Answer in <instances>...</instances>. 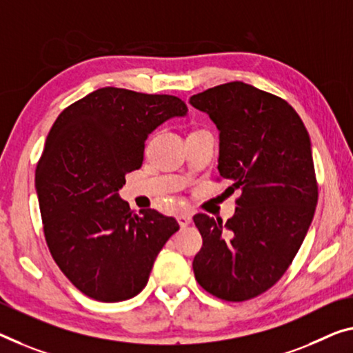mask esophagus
<instances>
[{
    "instance_id": "34e87169",
    "label": "esophagus",
    "mask_w": 353,
    "mask_h": 353,
    "mask_svg": "<svg viewBox=\"0 0 353 353\" xmlns=\"http://www.w3.org/2000/svg\"><path fill=\"white\" fill-rule=\"evenodd\" d=\"M178 224H180L183 229L184 227H188L189 224H191L192 222V218H191V214H188V213H181V214H178Z\"/></svg>"
}]
</instances>
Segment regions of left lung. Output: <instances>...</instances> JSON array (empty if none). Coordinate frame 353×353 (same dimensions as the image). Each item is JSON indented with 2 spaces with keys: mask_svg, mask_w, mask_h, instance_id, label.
<instances>
[{
  "mask_svg": "<svg viewBox=\"0 0 353 353\" xmlns=\"http://www.w3.org/2000/svg\"><path fill=\"white\" fill-rule=\"evenodd\" d=\"M219 131L218 170L240 189L235 216L195 214L203 246L194 257L197 283L225 301L267 292L289 268L317 205L311 139L281 97L230 82L194 94Z\"/></svg>",
  "mask_w": 353,
  "mask_h": 353,
  "instance_id": "8db88e82",
  "label": "left lung"
}]
</instances>
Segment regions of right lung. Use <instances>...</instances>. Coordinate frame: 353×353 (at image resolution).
<instances>
[{
  "mask_svg": "<svg viewBox=\"0 0 353 353\" xmlns=\"http://www.w3.org/2000/svg\"><path fill=\"white\" fill-rule=\"evenodd\" d=\"M188 107L176 96L105 86L59 113L36 167L47 246L59 270L97 301L143 290L178 222L156 210L139 214L118 191L142 167L148 134Z\"/></svg>",
  "mask_w": 353,
  "mask_h": 353,
  "instance_id": "1",
  "label": "right lung"
}]
</instances>
